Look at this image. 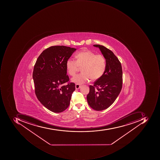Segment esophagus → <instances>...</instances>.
Here are the masks:
<instances>
[{
	"label": "esophagus",
	"instance_id": "obj_1",
	"mask_svg": "<svg viewBox=\"0 0 160 160\" xmlns=\"http://www.w3.org/2000/svg\"><path fill=\"white\" fill-rule=\"evenodd\" d=\"M81 88V85H80L79 84H76L75 85V88L76 89H78L80 88Z\"/></svg>",
	"mask_w": 160,
	"mask_h": 160
}]
</instances>
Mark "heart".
<instances>
[{
    "label": "heart",
    "instance_id": "heart-1",
    "mask_svg": "<svg viewBox=\"0 0 160 160\" xmlns=\"http://www.w3.org/2000/svg\"><path fill=\"white\" fill-rule=\"evenodd\" d=\"M76 60L69 59L66 62L67 72L71 76H74L81 68L82 72L72 78V81L81 84L88 81L99 79L106 70L105 58L101 54H96L90 50L79 52L75 56Z\"/></svg>",
    "mask_w": 160,
    "mask_h": 160
}]
</instances>
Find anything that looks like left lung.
<instances>
[{"label":"left lung","instance_id":"left-lung-1","mask_svg":"<svg viewBox=\"0 0 160 160\" xmlns=\"http://www.w3.org/2000/svg\"><path fill=\"white\" fill-rule=\"evenodd\" d=\"M93 46L100 49L106 59L107 67L103 75L89 86L87 100L92 109L102 111L112 104L121 91L122 67L120 62L111 50L102 45Z\"/></svg>","mask_w":160,"mask_h":160}]
</instances>
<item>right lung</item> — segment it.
<instances>
[{
    "label": "right lung",
    "mask_w": 160,
    "mask_h": 160,
    "mask_svg": "<svg viewBox=\"0 0 160 160\" xmlns=\"http://www.w3.org/2000/svg\"><path fill=\"white\" fill-rule=\"evenodd\" d=\"M76 48L51 46L40 55L33 67L32 78L36 96L47 109L56 113L70 105L75 84L70 82L66 63ZM67 82V85H63Z\"/></svg>",
    "instance_id": "add662e5"
}]
</instances>
